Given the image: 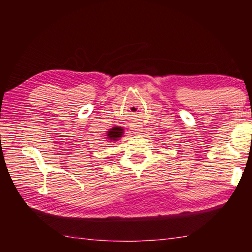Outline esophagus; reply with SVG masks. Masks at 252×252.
<instances>
[{
  "label": "esophagus",
  "instance_id": "obj_1",
  "mask_svg": "<svg viewBox=\"0 0 252 252\" xmlns=\"http://www.w3.org/2000/svg\"><path fill=\"white\" fill-rule=\"evenodd\" d=\"M130 129L132 130V132H133L134 134H139L140 131H141V129H142V126H141V123H139V122H132L130 125Z\"/></svg>",
  "mask_w": 252,
  "mask_h": 252
}]
</instances>
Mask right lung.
I'll return each instance as SVG.
<instances>
[{
    "label": "right lung",
    "mask_w": 252,
    "mask_h": 252,
    "mask_svg": "<svg viewBox=\"0 0 252 252\" xmlns=\"http://www.w3.org/2000/svg\"><path fill=\"white\" fill-rule=\"evenodd\" d=\"M123 127H120L119 126H113L106 131V139L109 141H118L119 139L123 136Z\"/></svg>",
    "instance_id": "add662e5"
}]
</instances>
